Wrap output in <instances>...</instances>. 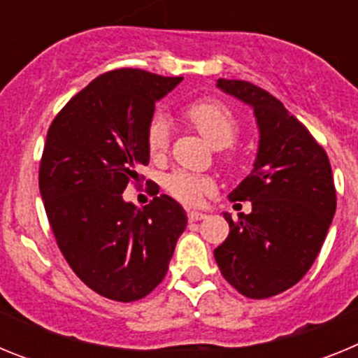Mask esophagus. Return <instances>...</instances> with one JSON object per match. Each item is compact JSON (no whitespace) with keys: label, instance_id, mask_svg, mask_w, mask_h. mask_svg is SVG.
<instances>
[{"label":"esophagus","instance_id":"1","mask_svg":"<svg viewBox=\"0 0 358 358\" xmlns=\"http://www.w3.org/2000/svg\"><path fill=\"white\" fill-rule=\"evenodd\" d=\"M202 218H206V213H201V211H188L189 222H197V220H202Z\"/></svg>","mask_w":358,"mask_h":358}]
</instances>
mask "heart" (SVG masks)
<instances>
[{
    "label": "heart",
    "mask_w": 358,
    "mask_h": 358,
    "mask_svg": "<svg viewBox=\"0 0 358 358\" xmlns=\"http://www.w3.org/2000/svg\"><path fill=\"white\" fill-rule=\"evenodd\" d=\"M186 122L215 148L229 147L238 136V120L217 100H197L182 110ZM170 147V125L161 116L152 118L147 129V148L152 159H159ZM215 188L213 179L189 172H173L166 179V189L185 204H197Z\"/></svg>",
    "instance_id": "b5f03b06"
}]
</instances>
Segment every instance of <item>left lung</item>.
I'll use <instances>...</instances> for the list:
<instances>
[{"instance_id":"8db88e82","label":"left lung","mask_w":358,"mask_h":358,"mask_svg":"<svg viewBox=\"0 0 358 358\" xmlns=\"http://www.w3.org/2000/svg\"><path fill=\"white\" fill-rule=\"evenodd\" d=\"M217 87L252 107L260 131L252 170L229 194L251 213H229L215 260L229 285L251 299L285 292L317 258L337 208L327 152L285 106L258 85L218 78Z\"/></svg>"}]
</instances>
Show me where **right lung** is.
<instances>
[{
	"mask_svg": "<svg viewBox=\"0 0 358 358\" xmlns=\"http://www.w3.org/2000/svg\"><path fill=\"white\" fill-rule=\"evenodd\" d=\"M181 80L143 69L107 71L48 129L39 189L57 245L85 285L115 301H136L159 285L186 229L185 210L169 195L143 208L122 195L150 159L156 102Z\"/></svg>",
	"mask_w": 358,
	"mask_h": 358,
	"instance_id": "add662e5",
	"label": "right lung"
}]
</instances>
